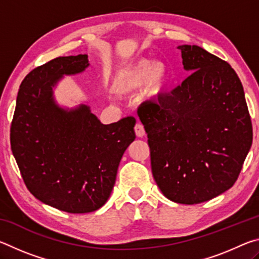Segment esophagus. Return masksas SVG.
<instances>
[{
  "label": "esophagus",
  "instance_id": "obj_1",
  "mask_svg": "<svg viewBox=\"0 0 259 259\" xmlns=\"http://www.w3.org/2000/svg\"><path fill=\"white\" fill-rule=\"evenodd\" d=\"M135 133H136V136L137 137H144L145 136V129H144V125L140 124V123H137L135 125Z\"/></svg>",
  "mask_w": 259,
  "mask_h": 259
}]
</instances>
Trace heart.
Segmentation results:
<instances>
[{
  "instance_id": "1",
  "label": "heart",
  "mask_w": 259,
  "mask_h": 259,
  "mask_svg": "<svg viewBox=\"0 0 259 259\" xmlns=\"http://www.w3.org/2000/svg\"><path fill=\"white\" fill-rule=\"evenodd\" d=\"M169 81V71L163 63L140 58L119 69L113 90L119 95H129L145 87L148 98H159L164 94Z\"/></svg>"
}]
</instances>
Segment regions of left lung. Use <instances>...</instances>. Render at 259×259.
I'll use <instances>...</instances> for the list:
<instances>
[{"mask_svg":"<svg viewBox=\"0 0 259 259\" xmlns=\"http://www.w3.org/2000/svg\"><path fill=\"white\" fill-rule=\"evenodd\" d=\"M191 72L157 103L138 108L152 174L166 199L195 204L229 190L252 143L242 83L231 65L198 46H179Z\"/></svg>","mask_w":259,"mask_h":259,"instance_id":"1","label":"left lung"}]
</instances>
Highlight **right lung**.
<instances>
[{
  "mask_svg": "<svg viewBox=\"0 0 259 259\" xmlns=\"http://www.w3.org/2000/svg\"><path fill=\"white\" fill-rule=\"evenodd\" d=\"M87 55L58 57L26 75L11 123V151L28 191L61 211L85 213L106 203L122 155L136 138L134 117L103 124L80 104L63 107L55 88L89 67Z\"/></svg>",
  "mask_w": 259,
  "mask_h": 259,
  "instance_id": "1",
  "label": "right lung"
}]
</instances>
